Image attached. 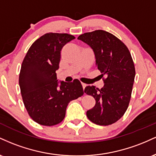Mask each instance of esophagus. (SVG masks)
<instances>
[{"mask_svg":"<svg viewBox=\"0 0 156 156\" xmlns=\"http://www.w3.org/2000/svg\"><path fill=\"white\" fill-rule=\"evenodd\" d=\"M81 85H82V87H83V89H85L86 87H87V84H85V83H81Z\"/></svg>","mask_w":156,"mask_h":156,"instance_id":"obj_1","label":"esophagus"}]
</instances>
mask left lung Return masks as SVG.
Returning <instances> with one entry per match:
<instances>
[{
	"instance_id": "left-lung-1",
	"label": "left lung",
	"mask_w": 156,
	"mask_h": 156,
	"mask_svg": "<svg viewBox=\"0 0 156 156\" xmlns=\"http://www.w3.org/2000/svg\"><path fill=\"white\" fill-rule=\"evenodd\" d=\"M78 39L90 46L98 69L105 76L103 88L88 86L84 89L96 101L87 116L96 125H112L124 115L130 103L136 75L131 55L120 39L103 30L84 33Z\"/></svg>"
}]
</instances>
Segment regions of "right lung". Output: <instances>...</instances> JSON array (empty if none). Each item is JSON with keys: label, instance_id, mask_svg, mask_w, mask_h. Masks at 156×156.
<instances>
[{"label": "right lung", "instance_id": "right-lung-1", "mask_svg": "<svg viewBox=\"0 0 156 156\" xmlns=\"http://www.w3.org/2000/svg\"><path fill=\"white\" fill-rule=\"evenodd\" d=\"M76 37L68 34L47 33L28 49L21 65L19 85L23 103L31 119L39 125L53 126L65 117L68 103L83 94L78 80L58 81L61 51Z\"/></svg>", "mask_w": 156, "mask_h": 156}]
</instances>
